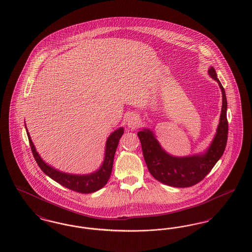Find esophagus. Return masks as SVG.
I'll list each match as a JSON object with an SVG mask.
<instances>
[{"mask_svg": "<svg viewBox=\"0 0 252 252\" xmlns=\"http://www.w3.org/2000/svg\"><path fill=\"white\" fill-rule=\"evenodd\" d=\"M126 125L129 128L135 129L140 125V118L137 114H130L126 119Z\"/></svg>", "mask_w": 252, "mask_h": 252, "instance_id": "1", "label": "esophagus"}]
</instances>
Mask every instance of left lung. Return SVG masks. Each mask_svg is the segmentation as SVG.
I'll return each instance as SVG.
<instances>
[{"instance_id":"obj_1","label":"left lung","mask_w":252,"mask_h":252,"mask_svg":"<svg viewBox=\"0 0 252 252\" xmlns=\"http://www.w3.org/2000/svg\"><path fill=\"white\" fill-rule=\"evenodd\" d=\"M208 73L221 89L222 108L215 138L203 153L173 156L161 147L151 129L143 128L142 131L138 132L148 171L158 181L172 187L185 188L201 181L216 165L226 148L228 130L226 93L217 78L215 68L210 67Z\"/></svg>"}]
</instances>
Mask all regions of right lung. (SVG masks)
Wrapping results in <instances>:
<instances>
[{
  "instance_id": "add662e5",
  "label": "right lung",
  "mask_w": 252,
  "mask_h": 252,
  "mask_svg": "<svg viewBox=\"0 0 252 252\" xmlns=\"http://www.w3.org/2000/svg\"><path fill=\"white\" fill-rule=\"evenodd\" d=\"M25 128H26V126H25ZM26 133H27L31 150L33 152L36 163L45 175H47L52 180L60 183V185L72 191L81 192V193H91V192L100 190L108 183V180H109V177L112 171L114 155H115L121 137L124 134V127H119L118 129L114 130L108 136L107 143H106V147H105L104 161L102 165L98 170H96L95 172L91 174H86V175L68 174L65 172H61L60 170L49 165L48 163H46L41 158V157L39 156V154L36 152V147L31 140L30 134L27 130V128H26Z\"/></svg>"
}]
</instances>
